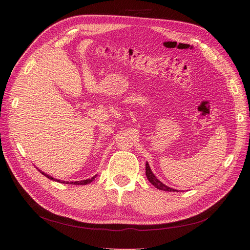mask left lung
<instances>
[{"label":"left lung","instance_id":"left-lung-1","mask_svg":"<svg viewBox=\"0 0 250 250\" xmlns=\"http://www.w3.org/2000/svg\"><path fill=\"white\" fill-rule=\"evenodd\" d=\"M146 176L148 178V180L150 181L151 184H152L156 188H158V190H163V191H168V192H175L176 190H174V188H171L169 187H167L166 185H164L162 181L158 180L154 174L152 173V171H151L150 167L148 163H146Z\"/></svg>","mask_w":250,"mask_h":250}]
</instances>
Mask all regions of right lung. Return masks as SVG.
I'll use <instances>...</instances> for the list:
<instances>
[{
    "label": "right lung",
    "mask_w": 250,
    "mask_h": 250,
    "mask_svg": "<svg viewBox=\"0 0 250 250\" xmlns=\"http://www.w3.org/2000/svg\"><path fill=\"white\" fill-rule=\"evenodd\" d=\"M42 174V175H44V176H46V177H48L49 179H52V180H57V179H55V178H53V177H51L50 175H47V174L46 173H43V172H42L41 170H39ZM96 178V175L94 176V177H92V178H89V179H85V180H81V181H75V183H74V181H72V185H87V184H90V183H92V181L94 180ZM57 181H59V183H62V184H64L65 183V181H62V180H57ZM65 184H69V181H66V183Z\"/></svg>",
    "instance_id": "add662e5"
}]
</instances>
